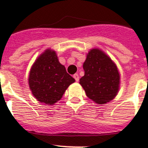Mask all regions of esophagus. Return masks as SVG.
Returning <instances> with one entry per match:
<instances>
[{"instance_id": "obj_1", "label": "esophagus", "mask_w": 148, "mask_h": 148, "mask_svg": "<svg viewBox=\"0 0 148 148\" xmlns=\"http://www.w3.org/2000/svg\"><path fill=\"white\" fill-rule=\"evenodd\" d=\"M73 77H74V79H75V80H76L77 82L79 81V75H78L77 74H74V76H73Z\"/></svg>"}]
</instances>
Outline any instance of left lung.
Segmentation results:
<instances>
[{
	"instance_id": "1",
	"label": "left lung",
	"mask_w": 148,
	"mask_h": 148,
	"mask_svg": "<svg viewBox=\"0 0 148 148\" xmlns=\"http://www.w3.org/2000/svg\"><path fill=\"white\" fill-rule=\"evenodd\" d=\"M84 76L80 84L87 97L98 104H105L116 95L120 74L112 60L101 50L92 49L84 62Z\"/></svg>"
}]
</instances>
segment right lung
I'll use <instances>...</instances> for the list:
<instances>
[{"instance_id":"obj_1","label":"right lung","mask_w":148,"mask_h":148,"mask_svg":"<svg viewBox=\"0 0 148 148\" xmlns=\"http://www.w3.org/2000/svg\"><path fill=\"white\" fill-rule=\"evenodd\" d=\"M75 81L61 64L55 51L47 49L38 57L30 71L28 84L32 94L41 103L52 105Z\"/></svg>"}]
</instances>
